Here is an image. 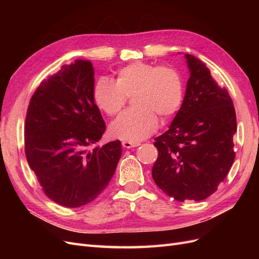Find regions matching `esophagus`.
Wrapping results in <instances>:
<instances>
[{
    "label": "esophagus",
    "instance_id": "esophagus-1",
    "mask_svg": "<svg viewBox=\"0 0 259 259\" xmlns=\"http://www.w3.org/2000/svg\"><path fill=\"white\" fill-rule=\"evenodd\" d=\"M140 144L137 143V142H123L122 143V146L124 148L126 149H131V148H135V147H138Z\"/></svg>",
    "mask_w": 259,
    "mask_h": 259
}]
</instances>
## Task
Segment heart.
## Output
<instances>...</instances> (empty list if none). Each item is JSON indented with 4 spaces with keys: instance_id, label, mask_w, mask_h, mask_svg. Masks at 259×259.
Returning a JSON list of instances; mask_svg holds the SVG:
<instances>
[{
    "instance_id": "1",
    "label": "heart",
    "mask_w": 259,
    "mask_h": 259,
    "mask_svg": "<svg viewBox=\"0 0 259 259\" xmlns=\"http://www.w3.org/2000/svg\"><path fill=\"white\" fill-rule=\"evenodd\" d=\"M131 95L135 108L117 116L110 132L115 138L138 142L156 130L158 116L164 122L179 110L184 99L183 77L174 68L136 61L120 69L115 82L100 77L94 86V100L109 115L119 112Z\"/></svg>"
}]
</instances>
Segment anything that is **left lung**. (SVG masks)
<instances>
[{
    "instance_id": "8db88e82",
    "label": "left lung",
    "mask_w": 259,
    "mask_h": 259,
    "mask_svg": "<svg viewBox=\"0 0 259 259\" xmlns=\"http://www.w3.org/2000/svg\"><path fill=\"white\" fill-rule=\"evenodd\" d=\"M189 69L182 107L168 131L156 137L154 183L176 201H201L213 194L234 161L237 117L227 90L204 62L185 54Z\"/></svg>"
}]
</instances>
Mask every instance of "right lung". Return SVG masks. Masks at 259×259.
I'll return each mask as SVG.
<instances>
[{
  "instance_id": "obj_1",
  "label": "right lung",
  "mask_w": 259,
  "mask_h": 259,
  "mask_svg": "<svg viewBox=\"0 0 259 259\" xmlns=\"http://www.w3.org/2000/svg\"><path fill=\"white\" fill-rule=\"evenodd\" d=\"M94 74L89 60L62 66L38 86L28 107L29 166L45 194L67 207L95 200L111 180L122 154L120 140L89 149L106 131L94 100Z\"/></svg>"
}]
</instances>
